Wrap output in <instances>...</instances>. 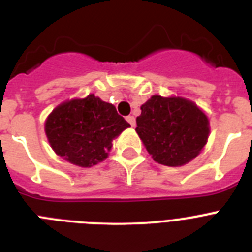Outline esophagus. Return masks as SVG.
<instances>
[{"instance_id":"34e87169","label":"esophagus","mask_w":252,"mask_h":252,"mask_svg":"<svg viewBox=\"0 0 252 252\" xmlns=\"http://www.w3.org/2000/svg\"><path fill=\"white\" fill-rule=\"evenodd\" d=\"M126 120H127V122L128 124L131 125V126H135V125H136V120H135V117H133V116H127V117H126Z\"/></svg>"}]
</instances>
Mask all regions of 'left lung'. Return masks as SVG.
<instances>
[{
	"mask_svg": "<svg viewBox=\"0 0 252 252\" xmlns=\"http://www.w3.org/2000/svg\"><path fill=\"white\" fill-rule=\"evenodd\" d=\"M136 132L154 160L182 166L207 144L209 121L195 103L180 97L153 95L141 106Z\"/></svg>",
	"mask_w": 252,
	"mask_h": 252,
	"instance_id": "left-lung-1",
	"label": "left lung"
}]
</instances>
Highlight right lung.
Returning <instances> with one entry per match:
<instances>
[{
    "label": "right lung",
    "instance_id": "1",
    "mask_svg": "<svg viewBox=\"0 0 252 252\" xmlns=\"http://www.w3.org/2000/svg\"><path fill=\"white\" fill-rule=\"evenodd\" d=\"M130 127L116 107L94 94L63 102L45 122V133L53 150L66 161L90 168L103 161L112 140Z\"/></svg>",
    "mask_w": 252,
    "mask_h": 252
}]
</instances>
